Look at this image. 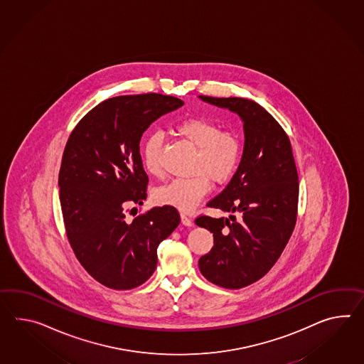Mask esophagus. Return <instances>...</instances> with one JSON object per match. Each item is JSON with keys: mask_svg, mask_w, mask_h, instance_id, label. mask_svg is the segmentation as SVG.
<instances>
[{"mask_svg": "<svg viewBox=\"0 0 364 364\" xmlns=\"http://www.w3.org/2000/svg\"><path fill=\"white\" fill-rule=\"evenodd\" d=\"M181 222L186 226H192L193 225V220L191 217H188L186 213H181Z\"/></svg>", "mask_w": 364, "mask_h": 364, "instance_id": "34e87169", "label": "esophagus"}]
</instances>
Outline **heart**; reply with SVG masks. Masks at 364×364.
I'll use <instances>...</instances> for the list:
<instances>
[{
  "instance_id": "1",
  "label": "heart",
  "mask_w": 364,
  "mask_h": 364,
  "mask_svg": "<svg viewBox=\"0 0 364 364\" xmlns=\"http://www.w3.org/2000/svg\"><path fill=\"white\" fill-rule=\"evenodd\" d=\"M175 132L196 147L188 178H173L160 186L154 198L160 205L173 206L181 212L193 210L210 192V180L217 184L229 181L240 166L243 143L240 134L221 130L220 124L204 117H191L175 126ZM164 139L160 133L151 134L143 142L142 163L151 176H160Z\"/></svg>"
}]
</instances>
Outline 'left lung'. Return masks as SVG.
<instances>
[{
  "instance_id": "obj_1",
  "label": "left lung",
  "mask_w": 364,
  "mask_h": 364,
  "mask_svg": "<svg viewBox=\"0 0 364 364\" xmlns=\"http://www.w3.org/2000/svg\"><path fill=\"white\" fill-rule=\"evenodd\" d=\"M243 121L245 150L230 183L208 206L229 217L198 215L196 223L213 232L212 250L200 257L205 279L240 289L274 267L297 221L299 175L287 133L255 101L200 96Z\"/></svg>"
}]
</instances>
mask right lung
I'll list each match as a JSON object with an SVG mask.
<instances>
[{
    "label": "right lung",
    "instance_id": "obj_1",
    "mask_svg": "<svg viewBox=\"0 0 364 364\" xmlns=\"http://www.w3.org/2000/svg\"><path fill=\"white\" fill-rule=\"evenodd\" d=\"M183 105L159 93L107 98L81 118L67 141L59 171L65 234L81 266L107 288L144 283L156 268L160 242L180 223L173 206H156L133 220L124 210L147 197L143 133Z\"/></svg>",
    "mask_w": 364,
    "mask_h": 364
}]
</instances>
